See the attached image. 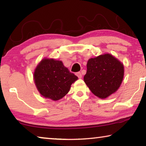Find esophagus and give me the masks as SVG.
I'll list each match as a JSON object with an SVG mask.
<instances>
[{"mask_svg":"<svg viewBox=\"0 0 146 146\" xmlns=\"http://www.w3.org/2000/svg\"><path fill=\"white\" fill-rule=\"evenodd\" d=\"M75 75L78 76V78H82V74H81V73L80 72H77V73H76V74Z\"/></svg>","mask_w":146,"mask_h":146,"instance_id":"obj_1","label":"esophagus"}]
</instances>
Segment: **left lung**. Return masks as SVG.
<instances>
[{
    "label": "left lung",
    "instance_id": "8db88e82",
    "mask_svg": "<svg viewBox=\"0 0 146 146\" xmlns=\"http://www.w3.org/2000/svg\"><path fill=\"white\" fill-rule=\"evenodd\" d=\"M123 73V64L107 53L89 59L84 80L94 95L106 98L119 88Z\"/></svg>",
    "mask_w": 146,
    "mask_h": 146
}]
</instances>
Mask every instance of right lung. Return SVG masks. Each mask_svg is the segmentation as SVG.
Masks as SVG:
<instances>
[{"label": "right lung", "instance_id": "right-lung-1", "mask_svg": "<svg viewBox=\"0 0 146 146\" xmlns=\"http://www.w3.org/2000/svg\"><path fill=\"white\" fill-rule=\"evenodd\" d=\"M34 82L44 97L58 100L64 97L78 77L64 66L62 62L44 58L35 70Z\"/></svg>", "mask_w": 146, "mask_h": 146}]
</instances>
